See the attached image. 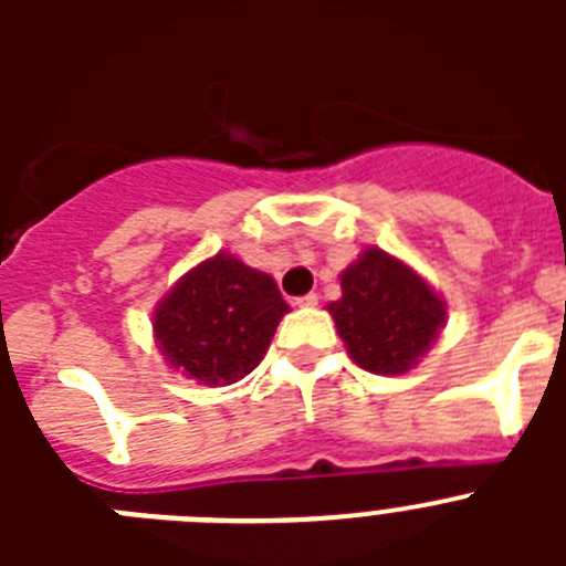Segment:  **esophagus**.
<instances>
[{"instance_id":"esophagus-1","label":"esophagus","mask_w":566,"mask_h":566,"mask_svg":"<svg viewBox=\"0 0 566 566\" xmlns=\"http://www.w3.org/2000/svg\"><path fill=\"white\" fill-rule=\"evenodd\" d=\"M294 306H300V308H314V306H317V294H303V297L294 300Z\"/></svg>"}]
</instances>
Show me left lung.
I'll use <instances>...</instances> for the list:
<instances>
[{"label":"left lung","instance_id":"8db88e82","mask_svg":"<svg viewBox=\"0 0 566 566\" xmlns=\"http://www.w3.org/2000/svg\"><path fill=\"white\" fill-rule=\"evenodd\" d=\"M343 297L328 303L345 348L371 374H405L444 326V300L411 266L365 249L339 274Z\"/></svg>","mask_w":566,"mask_h":566}]
</instances>
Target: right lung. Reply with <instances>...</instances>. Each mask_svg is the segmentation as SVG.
Wrapping results in <instances>:
<instances>
[{"mask_svg": "<svg viewBox=\"0 0 566 566\" xmlns=\"http://www.w3.org/2000/svg\"><path fill=\"white\" fill-rule=\"evenodd\" d=\"M286 312L269 274L221 252L175 283L153 328L172 368L201 385H232L258 368Z\"/></svg>", "mask_w": 566, "mask_h": 566, "instance_id": "obj_1", "label": "right lung"}]
</instances>
